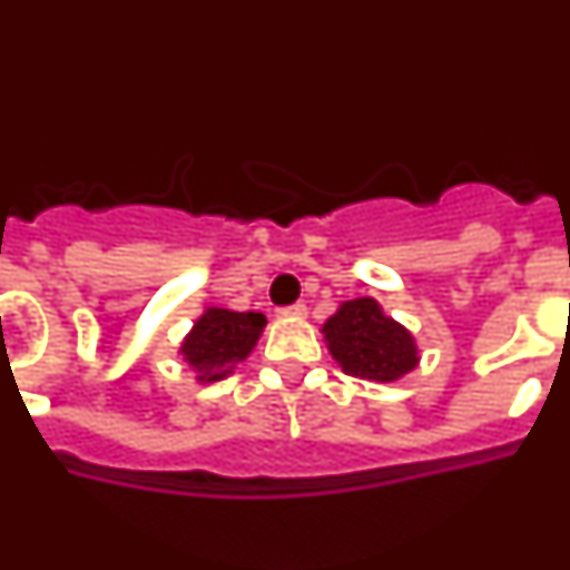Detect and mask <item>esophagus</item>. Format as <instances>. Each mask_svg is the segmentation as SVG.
I'll return each mask as SVG.
<instances>
[{
	"label": "esophagus",
	"instance_id": "1",
	"mask_svg": "<svg viewBox=\"0 0 570 570\" xmlns=\"http://www.w3.org/2000/svg\"><path fill=\"white\" fill-rule=\"evenodd\" d=\"M305 314H308V308H305L302 302H296V305H288V308H279L282 320H305Z\"/></svg>",
	"mask_w": 570,
	"mask_h": 570
}]
</instances>
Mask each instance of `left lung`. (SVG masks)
<instances>
[{
	"label": "left lung",
	"mask_w": 570,
	"mask_h": 570,
	"mask_svg": "<svg viewBox=\"0 0 570 570\" xmlns=\"http://www.w3.org/2000/svg\"><path fill=\"white\" fill-rule=\"evenodd\" d=\"M322 336L347 376L367 382H396L420 365L414 334L387 316L374 296L340 302L325 320Z\"/></svg>",
	"instance_id": "8db88e82"
}]
</instances>
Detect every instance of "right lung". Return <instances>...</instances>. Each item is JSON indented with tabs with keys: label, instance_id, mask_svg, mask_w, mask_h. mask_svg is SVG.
I'll use <instances>...</instances> for the list:
<instances>
[{
	"label": "right lung",
	"instance_id": "1",
	"mask_svg": "<svg viewBox=\"0 0 570 570\" xmlns=\"http://www.w3.org/2000/svg\"><path fill=\"white\" fill-rule=\"evenodd\" d=\"M268 320L256 311H228L208 305L194 328L179 342L176 354L194 371L199 385L219 382L234 374V367L250 356Z\"/></svg>",
	"mask_w": 570,
	"mask_h": 570
}]
</instances>
